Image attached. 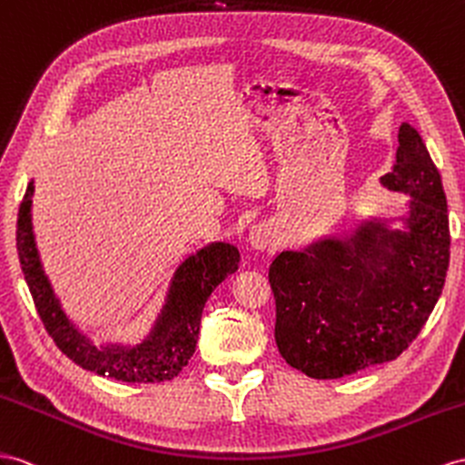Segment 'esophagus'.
Masks as SVG:
<instances>
[{
    "label": "esophagus",
    "mask_w": 465,
    "mask_h": 465,
    "mask_svg": "<svg viewBox=\"0 0 465 465\" xmlns=\"http://www.w3.org/2000/svg\"><path fill=\"white\" fill-rule=\"evenodd\" d=\"M249 243H252L253 249L257 252H265V249L271 247L272 243V235L267 225H253L252 232H249Z\"/></svg>",
    "instance_id": "1"
}]
</instances>
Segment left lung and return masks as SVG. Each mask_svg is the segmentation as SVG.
Listing matches in <instances>:
<instances>
[{"mask_svg":"<svg viewBox=\"0 0 465 465\" xmlns=\"http://www.w3.org/2000/svg\"><path fill=\"white\" fill-rule=\"evenodd\" d=\"M381 184L411 196L407 230L367 220L341 240L282 252L269 267L277 348L312 379H340L397 360L442 294L450 263L446 194L411 124L399 129L397 163Z\"/></svg>","mask_w":465,"mask_h":465,"instance_id":"8db88e82","label":"left lung"}]
</instances>
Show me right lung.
<instances>
[{
	"mask_svg": "<svg viewBox=\"0 0 465 465\" xmlns=\"http://www.w3.org/2000/svg\"><path fill=\"white\" fill-rule=\"evenodd\" d=\"M33 190L31 181L19 206L17 253L33 302L58 350L82 369L124 383H161L176 377L196 350L202 311L212 291L240 265L237 247L216 242L190 255L174 272L157 322L137 346H98L66 316L45 275L33 235Z\"/></svg>",
	"mask_w": 465,
	"mask_h": 465,
	"instance_id": "obj_1",
	"label": "right lung"
}]
</instances>
